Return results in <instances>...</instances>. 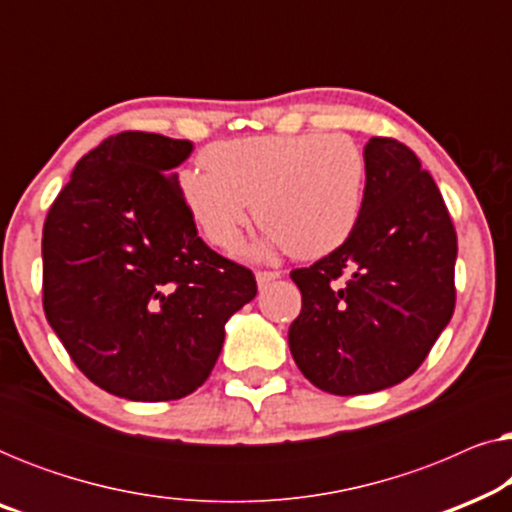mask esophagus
Here are the masks:
<instances>
[{"instance_id": "obj_1", "label": "esophagus", "mask_w": 512, "mask_h": 512, "mask_svg": "<svg viewBox=\"0 0 512 512\" xmlns=\"http://www.w3.org/2000/svg\"><path fill=\"white\" fill-rule=\"evenodd\" d=\"M282 277V272H277V270H258L256 272V282H258V286H268L270 282H275V279H279Z\"/></svg>"}]
</instances>
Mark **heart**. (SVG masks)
Listing matches in <instances>:
<instances>
[{"label": "heart", "instance_id": "obj_1", "mask_svg": "<svg viewBox=\"0 0 512 512\" xmlns=\"http://www.w3.org/2000/svg\"><path fill=\"white\" fill-rule=\"evenodd\" d=\"M202 170L181 172L188 212L214 247L230 249L249 223L263 251L331 254L352 235L366 191V156L349 135H261L214 144Z\"/></svg>", "mask_w": 512, "mask_h": 512}]
</instances>
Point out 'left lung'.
<instances>
[{"mask_svg": "<svg viewBox=\"0 0 512 512\" xmlns=\"http://www.w3.org/2000/svg\"><path fill=\"white\" fill-rule=\"evenodd\" d=\"M352 235L291 272L303 310L289 328L293 361L335 396L394 387L422 366L454 312L457 233L443 195L408 146L373 137Z\"/></svg>", "mask_w": 512, "mask_h": 512, "instance_id": "8db88e82", "label": "left lung"}]
</instances>
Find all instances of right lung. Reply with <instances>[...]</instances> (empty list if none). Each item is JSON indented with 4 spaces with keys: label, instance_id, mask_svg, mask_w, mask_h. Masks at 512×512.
<instances>
[{
    "label": "right lung",
    "instance_id": "1",
    "mask_svg": "<svg viewBox=\"0 0 512 512\" xmlns=\"http://www.w3.org/2000/svg\"><path fill=\"white\" fill-rule=\"evenodd\" d=\"M188 139L107 137L76 163L44 223V312L83 375L128 401L193 394L254 272L198 237L179 188Z\"/></svg>",
    "mask_w": 512,
    "mask_h": 512
}]
</instances>
